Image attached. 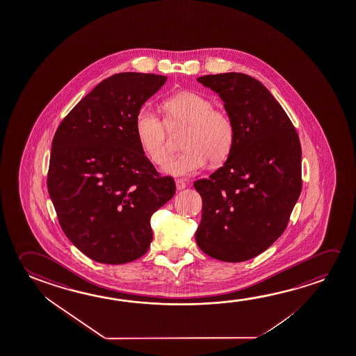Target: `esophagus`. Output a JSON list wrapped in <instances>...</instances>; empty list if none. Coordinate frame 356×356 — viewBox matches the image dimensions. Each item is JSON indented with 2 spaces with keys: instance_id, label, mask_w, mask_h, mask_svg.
I'll list each match as a JSON object with an SVG mask.
<instances>
[{
  "instance_id": "1",
  "label": "esophagus",
  "mask_w": 356,
  "mask_h": 356,
  "mask_svg": "<svg viewBox=\"0 0 356 356\" xmlns=\"http://www.w3.org/2000/svg\"><path fill=\"white\" fill-rule=\"evenodd\" d=\"M175 184H176V188H177V190H179V191H180V190H184V188H185V187H186V184H185V182H184V181H182V180H176Z\"/></svg>"
}]
</instances>
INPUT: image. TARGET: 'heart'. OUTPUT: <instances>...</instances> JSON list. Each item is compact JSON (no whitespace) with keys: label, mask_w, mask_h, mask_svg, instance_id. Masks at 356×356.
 I'll list each match as a JSON object with an SVG mask.
<instances>
[{"label":"heart","mask_w":356,"mask_h":356,"mask_svg":"<svg viewBox=\"0 0 356 356\" xmlns=\"http://www.w3.org/2000/svg\"><path fill=\"white\" fill-rule=\"evenodd\" d=\"M165 122L149 108L136 117V134L143 152L154 164H164L169 155L168 128L174 131L186 127L182 134L184 150L169 159L163 171L168 175L186 177L207 164H218L228 158L234 143V124L225 111L200 93L182 91L163 102Z\"/></svg>","instance_id":"obj_1"}]
</instances>
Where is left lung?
Listing matches in <instances>:
<instances>
[{
  "instance_id": "obj_1",
  "label": "left lung",
  "mask_w": 356,
  "mask_h": 356,
  "mask_svg": "<svg viewBox=\"0 0 356 356\" xmlns=\"http://www.w3.org/2000/svg\"><path fill=\"white\" fill-rule=\"evenodd\" d=\"M218 93L234 124L227 161L193 186L202 197L196 243L227 263L257 257L284 233L302 190L300 138L274 96L254 77H198Z\"/></svg>"
}]
</instances>
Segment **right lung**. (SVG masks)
<instances>
[{
	"label": "right lung",
	"instance_id": "add662e5",
	"mask_svg": "<svg viewBox=\"0 0 356 356\" xmlns=\"http://www.w3.org/2000/svg\"><path fill=\"white\" fill-rule=\"evenodd\" d=\"M166 79L112 75L55 131L48 192L67 239L97 263L143 257L153 241L152 216L175 195V181L159 175L136 134L138 112Z\"/></svg>",
	"mask_w": 356,
	"mask_h": 356
}]
</instances>
